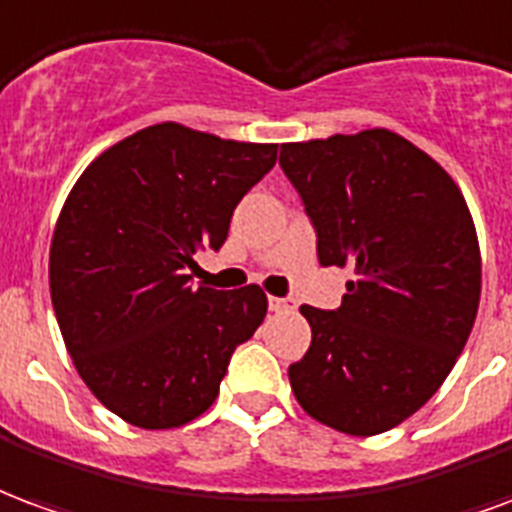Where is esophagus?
<instances>
[{"label": "esophagus", "mask_w": 512, "mask_h": 512, "mask_svg": "<svg viewBox=\"0 0 512 512\" xmlns=\"http://www.w3.org/2000/svg\"><path fill=\"white\" fill-rule=\"evenodd\" d=\"M297 305L294 300H283V297H270V311L275 313H286V311H294Z\"/></svg>", "instance_id": "1"}]
</instances>
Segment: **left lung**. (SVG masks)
<instances>
[{"mask_svg":"<svg viewBox=\"0 0 512 512\" xmlns=\"http://www.w3.org/2000/svg\"><path fill=\"white\" fill-rule=\"evenodd\" d=\"M324 267H352L338 311L302 305L311 346L289 365L297 404L349 436L412 417L475 327L483 261L464 193L387 128L281 144Z\"/></svg>","mask_w":512,"mask_h":512,"instance_id":"1","label":"left lung"}]
</instances>
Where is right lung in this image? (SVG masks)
<instances>
[{"instance_id":"obj_1","label":"right lung","mask_w":512,"mask_h":512,"mask_svg":"<svg viewBox=\"0 0 512 512\" xmlns=\"http://www.w3.org/2000/svg\"><path fill=\"white\" fill-rule=\"evenodd\" d=\"M278 144L160 122L100 152L59 212L48 283L67 354L125 423L169 431L218 398L231 352L267 316V294L193 286L199 248L218 251L234 207Z\"/></svg>"}]
</instances>
